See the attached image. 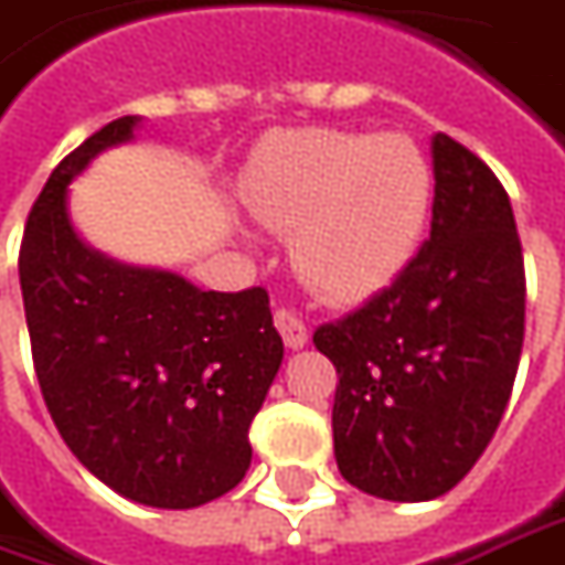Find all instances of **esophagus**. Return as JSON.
Instances as JSON below:
<instances>
[{"label": "esophagus", "mask_w": 565, "mask_h": 565, "mask_svg": "<svg viewBox=\"0 0 565 565\" xmlns=\"http://www.w3.org/2000/svg\"><path fill=\"white\" fill-rule=\"evenodd\" d=\"M275 328L281 331L284 343H287L290 350H302V347L309 343V331H306V324H302L294 312H287V309H278V312H275Z\"/></svg>", "instance_id": "esophagus-1"}]
</instances>
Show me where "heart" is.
Here are the masks:
<instances>
[{
	"instance_id": "heart-1",
	"label": "heart",
	"mask_w": 565,
	"mask_h": 565,
	"mask_svg": "<svg viewBox=\"0 0 565 565\" xmlns=\"http://www.w3.org/2000/svg\"><path fill=\"white\" fill-rule=\"evenodd\" d=\"M241 203L265 227L294 231V263L324 300L362 302L413 263L435 168L406 134L306 127L256 156Z\"/></svg>"
}]
</instances>
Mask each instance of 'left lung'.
<instances>
[{"instance_id": "8db88e82", "label": "left lung", "mask_w": 565, "mask_h": 565, "mask_svg": "<svg viewBox=\"0 0 565 565\" xmlns=\"http://www.w3.org/2000/svg\"><path fill=\"white\" fill-rule=\"evenodd\" d=\"M431 234L391 287L321 324L334 362V457L365 494L422 503L484 454L525 338V271L513 205L476 152L431 137Z\"/></svg>"}]
</instances>
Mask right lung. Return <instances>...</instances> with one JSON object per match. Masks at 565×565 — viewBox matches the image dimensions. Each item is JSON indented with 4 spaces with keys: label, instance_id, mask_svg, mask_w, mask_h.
Wrapping results in <instances>:
<instances>
[{
    "label": "right lung",
    "instance_id": "add662e5",
    "mask_svg": "<svg viewBox=\"0 0 565 565\" xmlns=\"http://www.w3.org/2000/svg\"><path fill=\"white\" fill-rule=\"evenodd\" d=\"M137 125L125 115L58 162L30 209L18 271L36 381L71 454L134 503L193 510L244 481L246 431L284 343L263 287L200 290L77 234L71 181Z\"/></svg>",
    "mask_w": 565,
    "mask_h": 565
}]
</instances>
